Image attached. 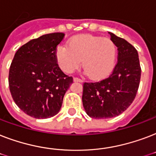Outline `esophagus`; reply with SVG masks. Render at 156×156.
Wrapping results in <instances>:
<instances>
[{
    "label": "esophagus",
    "instance_id": "esophagus-1",
    "mask_svg": "<svg viewBox=\"0 0 156 156\" xmlns=\"http://www.w3.org/2000/svg\"><path fill=\"white\" fill-rule=\"evenodd\" d=\"M73 81H74V82H78V83H83V82L82 79H80V78H73Z\"/></svg>",
    "mask_w": 156,
    "mask_h": 156
}]
</instances>
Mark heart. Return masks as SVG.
<instances>
[{
    "mask_svg": "<svg viewBox=\"0 0 156 156\" xmlns=\"http://www.w3.org/2000/svg\"><path fill=\"white\" fill-rule=\"evenodd\" d=\"M60 68L70 73L81 65L92 79H101L111 73L115 65L116 47L108 38L90 35H76L67 46H59L56 52Z\"/></svg>",
    "mask_w": 156,
    "mask_h": 156,
    "instance_id": "heart-1",
    "label": "heart"
}]
</instances>
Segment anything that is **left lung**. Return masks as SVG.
Wrapping results in <instances>:
<instances>
[{"instance_id":"1","label":"left lung","mask_w":156,"mask_h":156,"mask_svg":"<svg viewBox=\"0 0 156 156\" xmlns=\"http://www.w3.org/2000/svg\"><path fill=\"white\" fill-rule=\"evenodd\" d=\"M108 33L118 50L117 63L108 78L83 84V107L88 116L95 119L112 118L126 111L133 103L140 83V62L135 48Z\"/></svg>"}]
</instances>
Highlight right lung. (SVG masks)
<instances>
[{"instance_id": "1", "label": "right lung", "mask_w": 156, "mask_h": 156, "mask_svg": "<svg viewBox=\"0 0 156 156\" xmlns=\"http://www.w3.org/2000/svg\"><path fill=\"white\" fill-rule=\"evenodd\" d=\"M64 36V33H51L30 40L18 48L11 63V95L18 108L34 118H49L58 113L73 83V78L56 63V47Z\"/></svg>"}]
</instances>
